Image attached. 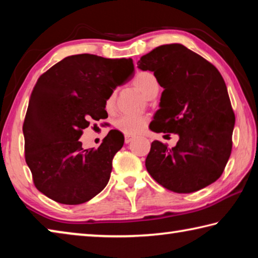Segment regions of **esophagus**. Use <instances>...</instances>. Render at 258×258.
I'll list each match as a JSON object with an SVG mask.
<instances>
[{
	"mask_svg": "<svg viewBox=\"0 0 258 258\" xmlns=\"http://www.w3.org/2000/svg\"><path fill=\"white\" fill-rule=\"evenodd\" d=\"M133 140V137H130V135H125V143H130Z\"/></svg>",
	"mask_w": 258,
	"mask_h": 258,
	"instance_id": "esophagus-1",
	"label": "esophagus"
}]
</instances>
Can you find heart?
Returning a JSON list of instances; mask_svg holds the SVG:
<instances>
[{
	"mask_svg": "<svg viewBox=\"0 0 258 258\" xmlns=\"http://www.w3.org/2000/svg\"><path fill=\"white\" fill-rule=\"evenodd\" d=\"M132 84L147 99H151L157 95L159 91V83L157 77L151 72H139L133 77ZM104 108L108 112H112L115 109V93L109 94L104 100ZM147 116H120L115 120V127L125 135H137L145 131L148 125Z\"/></svg>",
	"mask_w": 258,
	"mask_h": 258,
	"instance_id": "b5f03b06",
	"label": "heart"
}]
</instances>
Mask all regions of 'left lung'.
<instances>
[{"label":"left lung","instance_id":"1","mask_svg":"<svg viewBox=\"0 0 258 258\" xmlns=\"http://www.w3.org/2000/svg\"><path fill=\"white\" fill-rule=\"evenodd\" d=\"M138 67L154 72L164 87L150 130L180 138L172 149L152 142L147 171L176 194L212 184L222 175L232 150L235 118L223 77L213 63L182 44L156 47L141 56Z\"/></svg>","mask_w":258,"mask_h":258}]
</instances>
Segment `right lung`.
<instances>
[{
  "instance_id": "1",
  "label": "right lung",
  "mask_w": 258,
  "mask_h": 258,
  "mask_svg": "<svg viewBox=\"0 0 258 258\" xmlns=\"http://www.w3.org/2000/svg\"><path fill=\"white\" fill-rule=\"evenodd\" d=\"M133 75L132 59L89 53L67 56L42 74L23 125L25 159L38 191L56 203L80 205L104 189L123 134L110 131L99 148L86 150L80 138L91 120L107 118L104 100Z\"/></svg>"
}]
</instances>
